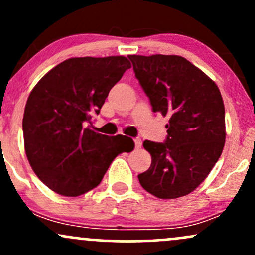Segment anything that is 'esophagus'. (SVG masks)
<instances>
[{"mask_svg":"<svg viewBox=\"0 0 255 255\" xmlns=\"http://www.w3.org/2000/svg\"><path fill=\"white\" fill-rule=\"evenodd\" d=\"M134 144H135V148H140L141 147V139H139V137H135V139H134Z\"/></svg>","mask_w":255,"mask_h":255,"instance_id":"esophagus-1","label":"esophagus"}]
</instances>
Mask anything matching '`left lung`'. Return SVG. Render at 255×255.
<instances>
[{"label":"left lung","instance_id":"obj_1","mask_svg":"<svg viewBox=\"0 0 255 255\" xmlns=\"http://www.w3.org/2000/svg\"><path fill=\"white\" fill-rule=\"evenodd\" d=\"M154 113L168 116L165 142L145 140L152 163L137 175L142 188L159 199L189 194L221 157L225 111L218 86L203 71L177 55H129Z\"/></svg>","mask_w":255,"mask_h":255}]
</instances>
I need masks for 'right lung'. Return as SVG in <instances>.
I'll list each match as a JSON object with an SVG mask.
<instances>
[{
  "instance_id": "add662e5",
  "label": "right lung",
  "mask_w": 255,
  "mask_h": 255,
  "mask_svg": "<svg viewBox=\"0 0 255 255\" xmlns=\"http://www.w3.org/2000/svg\"><path fill=\"white\" fill-rule=\"evenodd\" d=\"M125 56L72 57L46 73L28 96L22 119L25 152L42 182L63 197L96 188L130 137L91 128L108 93L130 68Z\"/></svg>"
}]
</instances>
